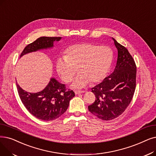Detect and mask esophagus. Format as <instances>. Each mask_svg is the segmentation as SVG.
I'll list each match as a JSON object with an SVG mask.
<instances>
[{
  "instance_id": "1",
  "label": "esophagus",
  "mask_w": 156,
  "mask_h": 156,
  "mask_svg": "<svg viewBox=\"0 0 156 156\" xmlns=\"http://www.w3.org/2000/svg\"><path fill=\"white\" fill-rule=\"evenodd\" d=\"M85 91H80V90H75L74 91V93L75 94H82V93H84Z\"/></svg>"
}]
</instances>
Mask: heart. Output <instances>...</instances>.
<instances>
[{
    "instance_id": "heart-1",
    "label": "heart",
    "mask_w": 156,
    "mask_h": 156,
    "mask_svg": "<svg viewBox=\"0 0 156 156\" xmlns=\"http://www.w3.org/2000/svg\"><path fill=\"white\" fill-rule=\"evenodd\" d=\"M113 60L112 50L106 46L90 43H80L69 46L65 56L58 58L56 62L57 73L66 83L72 80L80 72L71 86L82 88L90 82H100L106 76Z\"/></svg>"
}]
</instances>
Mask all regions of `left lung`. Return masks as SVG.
<instances>
[{"label": "left lung", "mask_w": 156, "mask_h": 156, "mask_svg": "<svg viewBox=\"0 0 156 156\" xmlns=\"http://www.w3.org/2000/svg\"><path fill=\"white\" fill-rule=\"evenodd\" d=\"M118 50L113 72L92 88L96 96L89 112L99 119L111 120L122 113L133 99L136 88V66L127 49L112 38Z\"/></svg>", "instance_id": "left-lung-1"}]
</instances>
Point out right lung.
<instances>
[{
  "instance_id": "right-lung-1",
  "label": "right lung",
  "mask_w": 156,
  "mask_h": 156,
  "mask_svg": "<svg viewBox=\"0 0 156 156\" xmlns=\"http://www.w3.org/2000/svg\"><path fill=\"white\" fill-rule=\"evenodd\" d=\"M61 39L60 37H41L27 46L20 57L27 53L40 50L52 48L53 43ZM20 99L29 113L38 119L53 120L67 110L70 100L75 96L73 90H66L64 84L59 83L54 78L44 89L36 93H30L23 90L16 83Z\"/></svg>"
}]
</instances>
